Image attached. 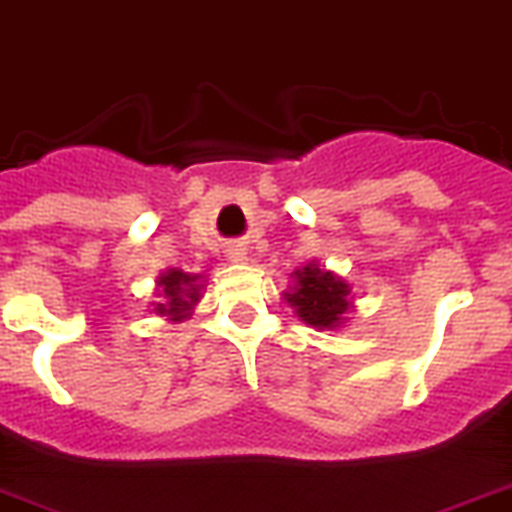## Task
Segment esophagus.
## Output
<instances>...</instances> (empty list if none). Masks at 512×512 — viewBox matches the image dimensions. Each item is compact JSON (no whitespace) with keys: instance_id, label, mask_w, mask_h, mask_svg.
<instances>
[{"instance_id":"1","label":"esophagus","mask_w":512,"mask_h":512,"mask_svg":"<svg viewBox=\"0 0 512 512\" xmlns=\"http://www.w3.org/2000/svg\"><path fill=\"white\" fill-rule=\"evenodd\" d=\"M226 252H229L231 263H244V260H247V247H244V244H231Z\"/></svg>"}]
</instances>
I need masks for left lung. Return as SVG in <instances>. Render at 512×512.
Here are the masks:
<instances>
[{"instance_id": "8db88e82", "label": "left lung", "mask_w": 512, "mask_h": 512, "mask_svg": "<svg viewBox=\"0 0 512 512\" xmlns=\"http://www.w3.org/2000/svg\"><path fill=\"white\" fill-rule=\"evenodd\" d=\"M291 278L294 286L283 294V299L309 328L338 330L343 322H349L346 315L354 307V299H351V286L341 276L320 268V263L312 260L304 268L294 270Z\"/></svg>"}]
</instances>
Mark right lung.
Segmentation results:
<instances>
[{
	"mask_svg": "<svg viewBox=\"0 0 512 512\" xmlns=\"http://www.w3.org/2000/svg\"><path fill=\"white\" fill-rule=\"evenodd\" d=\"M161 302H153V312L169 322H184L192 315L195 304L203 296V276H192L179 268L163 270L156 281Z\"/></svg>",
	"mask_w": 512,
	"mask_h": 512,
	"instance_id": "1",
	"label": "right lung"
}]
</instances>
